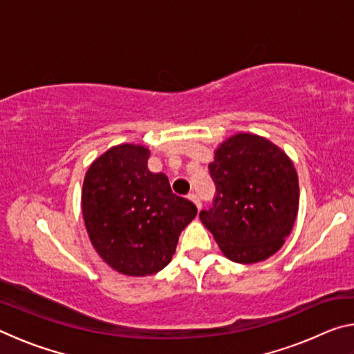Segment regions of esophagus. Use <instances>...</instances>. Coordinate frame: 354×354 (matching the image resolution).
<instances>
[{
    "label": "esophagus",
    "mask_w": 354,
    "mask_h": 354,
    "mask_svg": "<svg viewBox=\"0 0 354 354\" xmlns=\"http://www.w3.org/2000/svg\"><path fill=\"white\" fill-rule=\"evenodd\" d=\"M187 198H189L190 201H194V203H195V206H196V207H198V209L201 207V203H200V198H198V195H196V194H189V195H187Z\"/></svg>",
    "instance_id": "obj_1"
}]
</instances>
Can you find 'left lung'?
<instances>
[{
  "label": "left lung",
  "instance_id": "1",
  "mask_svg": "<svg viewBox=\"0 0 354 354\" xmlns=\"http://www.w3.org/2000/svg\"><path fill=\"white\" fill-rule=\"evenodd\" d=\"M214 205L200 218L227 259L256 263L273 256L295 223L299 187L293 162L266 137L239 133L214 151Z\"/></svg>",
  "mask_w": 354,
  "mask_h": 354
}]
</instances>
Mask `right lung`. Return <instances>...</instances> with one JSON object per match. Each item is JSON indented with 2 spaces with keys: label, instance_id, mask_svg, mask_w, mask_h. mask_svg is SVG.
<instances>
[{
  "label": "right lung",
  "instance_id": "obj_1",
  "mask_svg": "<svg viewBox=\"0 0 354 354\" xmlns=\"http://www.w3.org/2000/svg\"><path fill=\"white\" fill-rule=\"evenodd\" d=\"M149 149L120 143L98 156L82 183L84 225L107 266L147 277L169 266L181 231L196 217L194 203L175 195L164 173L148 170Z\"/></svg>",
  "mask_w": 354,
  "mask_h": 354
}]
</instances>
